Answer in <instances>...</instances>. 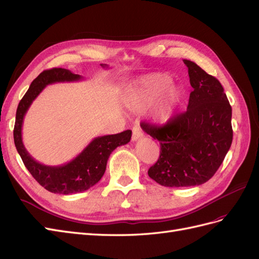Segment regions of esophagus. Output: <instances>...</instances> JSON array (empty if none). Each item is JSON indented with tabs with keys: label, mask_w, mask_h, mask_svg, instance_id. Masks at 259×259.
Returning <instances> with one entry per match:
<instances>
[{
	"label": "esophagus",
	"mask_w": 259,
	"mask_h": 259,
	"mask_svg": "<svg viewBox=\"0 0 259 259\" xmlns=\"http://www.w3.org/2000/svg\"><path fill=\"white\" fill-rule=\"evenodd\" d=\"M142 137H144V133H143L142 130H140L137 126H135L134 128H133V136H132L133 142H136V140L140 139Z\"/></svg>",
	"instance_id": "obj_1"
}]
</instances>
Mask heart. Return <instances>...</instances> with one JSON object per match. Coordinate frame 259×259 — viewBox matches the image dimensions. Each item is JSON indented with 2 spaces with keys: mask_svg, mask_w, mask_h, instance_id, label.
Here are the masks:
<instances>
[{
  "mask_svg": "<svg viewBox=\"0 0 259 259\" xmlns=\"http://www.w3.org/2000/svg\"><path fill=\"white\" fill-rule=\"evenodd\" d=\"M171 77L165 73H152L134 82L125 95V104L133 110L143 111L158 100L152 117L155 123L164 125L173 119L182 105L183 91L170 85Z\"/></svg>",
  "mask_w": 259,
  "mask_h": 259,
  "instance_id": "obj_1",
  "label": "heart"
}]
</instances>
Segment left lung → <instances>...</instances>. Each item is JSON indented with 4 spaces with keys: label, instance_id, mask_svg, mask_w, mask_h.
<instances>
[{
    "label": "left lung",
    "instance_id": "1",
    "mask_svg": "<svg viewBox=\"0 0 259 259\" xmlns=\"http://www.w3.org/2000/svg\"><path fill=\"white\" fill-rule=\"evenodd\" d=\"M188 67L190 93L187 111L163 126L142 123L148 135L159 140L158 161L148 175L164 187H192L206 183L222 165L232 143V109L216 77L195 62Z\"/></svg>",
    "mask_w": 259,
    "mask_h": 259
}]
</instances>
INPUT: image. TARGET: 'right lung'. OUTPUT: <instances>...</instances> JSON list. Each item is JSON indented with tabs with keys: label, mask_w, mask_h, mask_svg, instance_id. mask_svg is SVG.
<instances>
[{
	"label": "right lung",
	"mask_w": 259,
	"mask_h": 259,
	"mask_svg": "<svg viewBox=\"0 0 259 259\" xmlns=\"http://www.w3.org/2000/svg\"><path fill=\"white\" fill-rule=\"evenodd\" d=\"M100 66L103 68L108 67L104 64ZM80 80H82L80 74H74L67 69L53 68L45 70L31 83L29 90L20 100L17 108L14 127L15 146L30 174L46 190L53 193L71 194L83 192L96 185L105 174L107 162L111 152L116 147L130 143L132 137V131L127 130L119 134L94 138L72 161L59 166L44 165L30 155L23 146L21 136L23 117L29 107L49 84L75 82Z\"/></svg>",
	"instance_id": "1"
}]
</instances>
